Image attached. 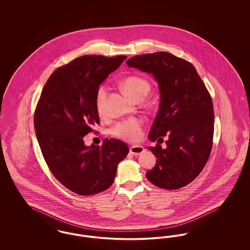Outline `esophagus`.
Masks as SVG:
<instances>
[{
	"label": "esophagus",
	"mask_w": 250,
	"mask_h": 250,
	"mask_svg": "<svg viewBox=\"0 0 250 250\" xmlns=\"http://www.w3.org/2000/svg\"><path fill=\"white\" fill-rule=\"evenodd\" d=\"M144 152H145V149L143 148V146L133 145V146L130 147V153L133 155H142Z\"/></svg>",
	"instance_id": "obj_1"
}]
</instances>
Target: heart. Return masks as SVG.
<instances>
[{"mask_svg": "<svg viewBox=\"0 0 250 250\" xmlns=\"http://www.w3.org/2000/svg\"><path fill=\"white\" fill-rule=\"evenodd\" d=\"M122 87L124 92L134 100L144 98L151 90V85L143 78L131 76L126 78L123 83ZM108 88L107 85H101L95 96V106L97 112L103 114L105 112V104L107 100ZM143 121L140 118H129L116 123L111 128L110 133L121 140L136 143L143 136Z\"/></svg>", "mask_w": 250, "mask_h": 250, "instance_id": "b5f03b06", "label": "heart"}]
</instances>
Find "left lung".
<instances>
[{"instance_id": "obj_1", "label": "left lung", "mask_w": 250, "mask_h": 250, "mask_svg": "<svg viewBox=\"0 0 250 250\" xmlns=\"http://www.w3.org/2000/svg\"><path fill=\"white\" fill-rule=\"evenodd\" d=\"M129 67L151 73L159 86L160 104L149 140L167 136L166 149L149 147L157 158L147 179L156 187L179 189L196 178L208 161L214 138L211 95L194 65L168 52L131 57Z\"/></svg>"}]
</instances>
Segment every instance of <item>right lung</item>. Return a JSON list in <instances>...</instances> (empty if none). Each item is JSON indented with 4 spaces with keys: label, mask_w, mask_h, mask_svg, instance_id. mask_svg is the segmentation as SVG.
Returning a JSON list of instances; mask_svg holds the SVG:
<instances>
[{
    "label": "right lung",
    "mask_w": 250,
    "mask_h": 250,
    "mask_svg": "<svg viewBox=\"0 0 250 250\" xmlns=\"http://www.w3.org/2000/svg\"><path fill=\"white\" fill-rule=\"evenodd\" d=\"M126 56L84 55L57 68L45 84L35 111L42 155L54 177L82 196L106 190L129 149L116 139L87 147L83 137L99 125L95 96L99 85Z\"/></svg>",
    "instance_id": "1"
}]
</instances>
